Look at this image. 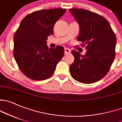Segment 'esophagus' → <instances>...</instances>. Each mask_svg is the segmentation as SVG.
Instances as JSON below:
<instances>
[{
  "instance_id": "1",
  "label": "esophagus",
  "mask_w": 122,
  "mask_h": 122,
  "mask_svg": "<svg viewBox=\"0 0 122 122\" xmlns=\"http://www.w3.org/2000/svg\"><path fill=\"white\" fill-rule=\"evenodd\" d=\"M64 53L65 55H67L68 54H70L71 53V50H70V49H69V48H65L64 49Z\"/></svg>"
}]
</instances>
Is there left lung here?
Returning <instances> with one entry per match:
<instances>
[{"mask_svg":"<svg viewBox=\"0 0 122 122\" xmlns=\"http://www.w3.org/2000/svg\"><path fill=\"white\" fill-rule=\"evenodd\" d=\"M69 10L79 24L77 40L86 44L85 55L71 51L74 57L70 66L71 76L79 82L94 83L106 75L115 60L116 36L101 15L82 9Z\"/></svg>","mask_w":122,"mask_h":122,"instance_id":"left-lung-1","label":"left lung"}]
</instances>
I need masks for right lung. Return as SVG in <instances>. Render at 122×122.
Listing matches in <instances>:
<instances>
[{"instance_id":"add662e5","label":"right lung","mask_w":122,"mask_h":122,"mask_svg":"<svg viewBox=\"0 0 122 122\" xmlns=\"http://www.w3.org/2000/svg\"><path fill=\"white\" fill-rule=\"evenodd\" d=\"M65 11L60 8L36 11L20 23L14 36L13 54L20 70L28 78L36 81L50 78L63 57L64 47L48 48L47 40Z\"/></svg>"}]
</instances>
